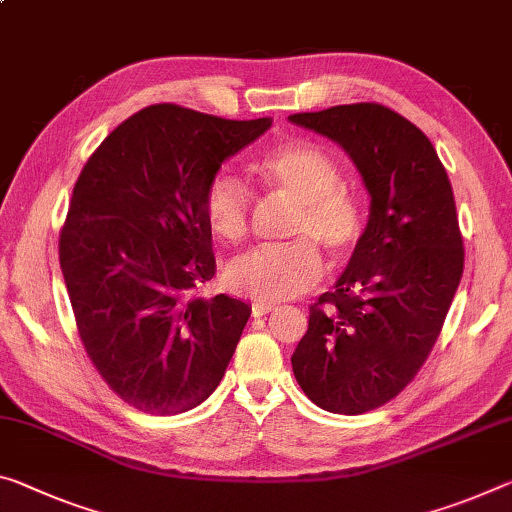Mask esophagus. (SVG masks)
<instances>
[{
    "label": "esophagus",
    "instance_id": "obj_1",
    "mask_svg": "<svg viewBox=\"0 0 512 512\" xmlns=\"http://www.w3.org/2000/svg\"><path fill=\"white\" fill-rule=\"evenodd\" d=\"M275 310V303H266V300H255L253 303V316H264Z\"/></svg>",
    "mask_w": 512,
    "mask_h": 512
}]
</instances>
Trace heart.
<instances>
[{"instance_id": "1", "label": "heart", "mask_w": 512, "mask_h": 512, "mask_svg": "<svg viewBox=\"0 0 512 512\" xmlns=\"http://www.w3.org/2000/svg\"><path fill=\"white\" fill-rule=\"evenodd\" d=\"M266 189L296 200L287 243L259 246L234 259L227 282L237 294L282 300L312 289L323 275L319 246L344 257L364 232V207L342 184V170L321 148L307 141L282 143L255 164ZM202 214L216 237L237 243L250 227V193L239 177L216 173L202 193Z\"/></svg>"}]
</instances>
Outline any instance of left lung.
<instances>
[{
    "mask_svg": "<svg viewBox=\"0 0 512 512\" xmlns=\"http://www.w3.org/2000/svg\"><path fill=\"white\" fill-rule=\"evenodd\" d=\"M289 120L342 145L371 196L351 262L310 305L291 355L307 399L362 415L401 394L440 337L465 266L456 200L428 136L383 104H339Z\"/></svg>",
    "mask_w": 512,
    "mask_h": 512,
    "instance_id": "8db88e82",
    "label": "left lung"
}]
</instances>
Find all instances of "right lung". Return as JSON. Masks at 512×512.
<instances>
[{"instance_id": "add662e5", "label": "right lung", "mask_w": 512, "mask_h": 512, "mask_svg": "<svg viewBox=\"0 0 512 512\" xmlns=\"http://www.w3.org/2000/svg\"><path fill=\"white\" fill-rule=\"evenodd\" d=\"M269 127L152 104L81 168L59 234L63 280L86 355L136 410L186 412L225 376L250 307L200 294L216 273L202 193Z\"/></svg>"}]
</instances>
